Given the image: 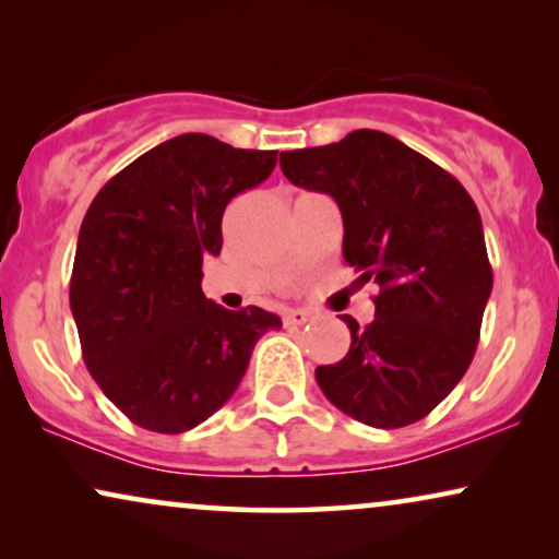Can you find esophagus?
Here are the masks:
<instances>
[{
    "instance_id": "esophagus-1",
    "label": "esophagus",
    "mask_w": 559,
    "mask_h": 559,
    "mask_svg": "<svg viewBox=\"0 0 559 559\" xmlns=\"http://www.w3.org/2000/svg\"><path fill=\"white\" fill-rule=\"evenodd\" d=\"M312 316L308 310H287L285 312V325H305Z\"/></svg>"
}]
</instances>
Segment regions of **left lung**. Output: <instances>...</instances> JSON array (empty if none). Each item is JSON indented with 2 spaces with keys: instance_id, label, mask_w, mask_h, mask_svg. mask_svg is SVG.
<instances>
[{
  "instance_id": "left-lung-1",
  "label": "left lung",
  "mask_w": 559,
  "mask_h": 559,
  "mask_svg": "<svg viewBox=\"0 0 559 559\" xmlns=\"http://www.w3.org/2000/svg\"><path fill=\"white\" fill-rule=\"evenodd\" d=\"M293 186L328 193L343 216V259L381 287L350 348L318 366L323 394L358 423L394 430L430 415L476 354L493 287L480 213L453 175L377 129L282 152Z\"/></svg>"
}]
</instances>
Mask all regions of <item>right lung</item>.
Returning <instances> with one entry per match:
<instances>
[{"mask_svg": "<svg viewBox=\"0 0 559 559\" xmlns=\"http://www.w3.org/2000/svg\"><path fill=\"white\" fill-rule=\"evenodd\" d=\"M277 152L180 134L114 175L88 205L71 274L83 361L114 407L152 432L193 430L224 407L254 343L282 320L205 300L228 201L257 188Z\"/></svg>", "mask_w": 559, "mask_h": 559, "instance_id": "add662e5", "label": "right lung"}]
</instances>
